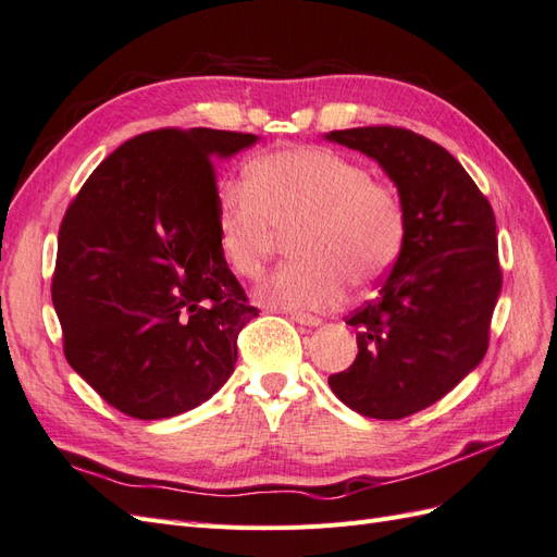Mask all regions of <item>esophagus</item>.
I'll return each instance as SVG.
<instances>
[{
    "mask_svg": "<svg viewBox=\"0 0 557 557\" xmlns=\"http://www.w3.org/2000/svg\"><path fill=\"white\" fill-rule=\"evenodd\" d=\"M289 318L296 322V324H301V326H318V324H322V320L318 318V315H308V312H289Z\"/></svg>",
    "mask_w": 557,
    "mask_h": 557,
    "instance_id": "esophagus-1",
    "label": "esophagus"
}]
</instances>
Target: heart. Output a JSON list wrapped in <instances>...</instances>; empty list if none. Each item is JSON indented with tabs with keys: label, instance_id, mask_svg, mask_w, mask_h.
I'll use <instances>...</instances> for the list:
<instances>
[{
	"label": "heart",
	"instance_id": "heart-1",
	"mask_svg": "<svg viewBox=\"0 0 557 557\" xmlns=\"http://www.w3.org/2000/svg\"><path fill=\"white\" fill-rule=\"evenodd\" d=\"M296 261L273 270L259 301L289 310H324L391 273L407 239V209L395 185L362 162L320 146L261 154L247 185L219 202V251L239 277H256L282 237Z\"/></svg>",
	"mask_w": 557,
	"mask_h": 557
}]
</instances>
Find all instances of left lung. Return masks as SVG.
Returning a JSON list of instances; mask_svg holds the SVG:
<instances>
[{"label":"left lung","mask_w":557,"mask_h":557,"mask_svg":"<svg viewBox=\"0 0 557 557\" xmlns=\"http://www.w3.org/2000/svg\"><path fill=\"white\" fill-rule=\"evenodd\" d=\"M376 160L407 209V239L374 301L346 318L358 358L330 376L341 403L395 421L435 405L482 362L502 292L496 221L456 157L403 126L326 134Z\"/></svg>","instance_id":"8db88e82"}]
</instances>
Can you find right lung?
Segmentation results:
<instances>
[{
	"label": "right lung",
	"mask_w": 557,
	"mask_h": 557,
	"mask_svg": "<svg viewBox=\"0 0 557 557\" xmlns=\"http://www.w3.org/2000/svg\"><path fill=\"white\" fill-rule=\"evenodd\" d=\"M253 143L205 126L140 134L65 211L51 280L65 360L126 417L183 414L233 374L259 308L221 259L213 157Z\"/></svg>",
	"instance_id": "obj_1"
}]
</instances>
